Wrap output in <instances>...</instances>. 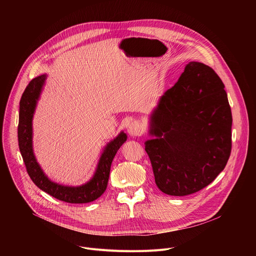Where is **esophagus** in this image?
Segmentation results:
<instances>
[{
  "label": "esophagus",
  "instance_id": "obj_1",
  "mask_svg": "<svg viewBox=\"0 0 256 256\" xmlns=\"http://www.w3.org/2000/svg\"><path fill=\"white\" fill-rule=\"evenodd\" d=\"M128 134L132 136H138L142 134V126L140 124V122H132L128 128Z\"/></svg>",
  "mask_w": 256,
  "mask_h": 256
}]
</instances>
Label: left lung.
Instances as JSON below:
<instances>
[{"label": "left lung", "instance_id": "1", "mask_svg": "<svg viewBox=\"0 0 256 256\" xmlns=\"http://www.w3.org/2000/svg\"><path fill=\"white\" fill-rule=\"evenodd\" d=\"M232 114L225 85L208 66L190 62L161 96L144 142L158 188L169 196L200 192L231 154Z\"/></svg>", "mask_w": 256, "mask_h": 256}]
</instances>
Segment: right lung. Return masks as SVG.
<instances>
[{
	"instance_id": "1",
	"label": "right lung",
	"mask_w": 256,
	"mask_h": 256,
	"mask_svg": "<svg viewBox=\"0 0 256 256\" xmlns=\"http://www.w3.org/2000/svg\"><path fill=\"white\" fill-rule=\"evenodd\" d=\"M46 79V75H42L31 80L20 100L18 142L27 173L36 186L60 200L68 204L93 202L106 190L112 160L122 144L126 140L128 136L122 132L106 144L96 171L87 184L80 186H64L50 180L36 161L32 147V118Z\"/></svg>"
}]
</instances>
